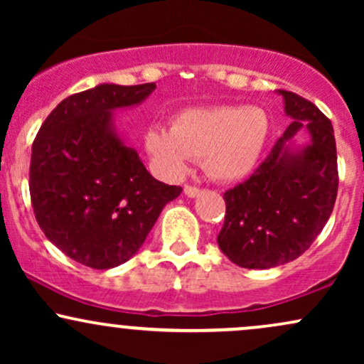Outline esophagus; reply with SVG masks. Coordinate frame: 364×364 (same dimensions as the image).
<instances>
[{"instance_id": "1", "label": "esophagus", "mask_w": 364, "mask_h": 364, "mask_svg": "<svg viewBox=\"0 0 364 364\" xmlns=\"http://www.w3.org/2000/svg\"><path fill=\"white\" fill-rule=\"evenodd\" d=\"M185 195L188 196V198H195V196H198L200 195V190L198 188H195V186H190V185H186L185 186Z\"/></svg>"}]
</instances>
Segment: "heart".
<instances>
[{"mask_svg": "<svg viewBox=\"0 0 364 364\" xmlns=\"http://www.w3.org/2000/svg\"><path fill=\"white\" fill-rule=\"evenodd\" d=\"M270 118L258 106L190 107L171 128L152 124L144 145L154 166L168 178H181L193 157H203L217 181H240L253 173L270 136Z\"/></svg>", "mask_w": 364, "mask_h": 364, "instance_id": "obj_1", "label": "heart"}]
</instances>
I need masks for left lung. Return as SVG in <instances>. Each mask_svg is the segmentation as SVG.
Returning a JSON list of instances; mask_svg holds the SVG:
<instances>
[{
	"instance_id": "8db88e82",
	"label": "left lung",
	"mask_w": 364,
	"mask_h": 364,
	"mask_svg": "<svg viewBox=\"0 0 364 364\" xmlns=\"http://www.w3.org/2000/svg\"><path fill=\"white\" fill-rule=\"evenodd\" d=\"M291 124L245 183L225 191L220 252L243 269H272L310 248L333 210L339 186L333 128L315 104L287 90ZM309 133L299 144L295 133Z\"/></svg>"
}]
</instances>
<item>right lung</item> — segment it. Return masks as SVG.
I'll list each match as a JSON object with an SVG mask.
<instances>
[{
    "label": "right lung",
    "instance_id": "1",
    "mask_svg": "<svg viewBox=\"0 0 364 364\" xmlns=\"http://www.w3.org/2000/svg\"><path fill=\"white\" fill-rule=\"evenodd\" d=\"M156 83H99L54 107L32 144L31 188L37 224L72 260L106 270L144 245L179 186L157 181L114 123Z\"/></svg>",
    "mask_w": 364,
    "mask_h": 364
}]
</instances>
